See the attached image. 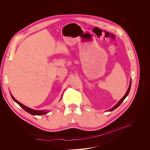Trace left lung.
<instances>
[{"label":"left lung","mask_w":150,"mask_h":150,"mask_svg":"<svg viewBox=\"0 0 150 150\" xmlns=\"http://www.w3.org/2000/svg\"><path fill=\"white\" fill-rule=\"evenodd\" d=\"M131 79H130V83H129V88H128V90H127V91H126V94H125V96L122 97L120 100L117 102V103L116 104V105H115L114 106H113L112 108H111L110 110H108V111H113V110H115L116 108H117V107H118L120 104L122 103V102L124 100H125V99L127 97V96H128V94H129V91H130V89H131Z\"/></svg>","instance_id":"left-lung-1"}]
</instances>
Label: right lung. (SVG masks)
I'll return each mask as SVG.
<instances>
[{"mask_svg":"<svg viewBox=\"0 0 150 150\" xmlns=\"http://www.w3.org/2000/svg\"><path fill=\"white\" fill-rule=\"evenodd\" d=\"M10 94H11V97H12V99L13 101H14L16 103H17L18 104H19V105L22 108V109H24V110L25 111H27L28 112H29V114H30V115H46V114H47V112H49V111H46V110H33V109H31V108H29V107H28V106H25V105H24V104H22V103H21L19 101H18L17 99H16L15 98H14V97H13L12 95L11 94V93H10ZM62 99V97H61V99Z\"/></svg>","mask_w":150,"mask_h":150,"instance_id":"right-lung-1","label":"right lung"}]
</instances>
